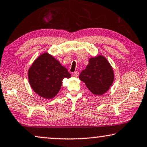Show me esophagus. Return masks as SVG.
I'll use <instances>...</instances> for the list:
<instances>
[{"label":"esophagus","mask_w":147,"mask_h":147,"mask_svg":"<svg viewBox=\"0 0 147 147\" xmlns=\"http://www.w3.org/2000/svg\"><path fill=\"white\" fill-rule=\"evenodd\" d=\"M78 75H79V73H78V71H75L73 73V76H74V77H78Z\"/></svg>","instance_id":"obj_1"}]
</instances>
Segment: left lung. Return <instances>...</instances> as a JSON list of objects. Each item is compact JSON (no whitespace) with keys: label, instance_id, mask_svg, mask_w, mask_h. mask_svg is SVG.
<instances>
[{"label":"left lung","instance_id":"8db88e82","mask_svg":"<svg viewBox=\"0 0 147 147\" xmlns=\"http://www.w3.org/2000/svg\"><path fill=\"white\" fill-rule=\"evenodd\" d=\"M88 90L96 95H102L112 85L114 80L113 68L103 56L90 58L88 65L79 75Z\"/></svg>","mask_w":147,"mask_h":147}]
</instances>
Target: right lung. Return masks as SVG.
Wrapping results in <instances>:
<instances>
[{
  "label": "right lung",
  "instance_id": "obj_1",
  "mask_svg": "<svg viewBox=\"0 0 147 147\" xmlns=\"http://www.w3.org/2000/svg\"><path fill=\"white\" fill-rule=\"evenodd\" d=\"M28 76L33 90L43 98L51 99L59 92L64 78L71 75L57 60L46 53L35 60Z\"/></svg>",
  "mask_w": 147,
  "mask_h": 147
}]
</instances>
